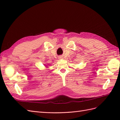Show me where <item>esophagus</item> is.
I'll list each match as a JSON object with an SVG mask.
<instances>
[{
  "instance_id": "1",
  "label": "esophagus",
  "mask_w": 120,
  "mask_h": 120,
  "mask_svg": "<svg viewBox=\"0 0 120 120\" xmlns=\"http://www.w3.org/2000/svg\"><path fill=\"white\" fill-rule=\"evenodd\" d=\"M63 58H62V57H61V56H60V57H59V59H62Z\"/></svg>"
}]
</instances>
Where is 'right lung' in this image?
<instances>
[{
  "instance_id": "obj_1",
  "label": "right lung",
  "mask_w": 120,
  "mask_h": 120,
  "mask_svg": "<svg viewBox=\"0 0 120 120\" xmlns=\"http://www.w3.org/2000/svg\"><path fill=\"white\" fill-rule=\"evenodd\" d=\"M45 67H46L47 68V67H48V65H46V64H45Z\"/></svg>"
}]
</instances>
